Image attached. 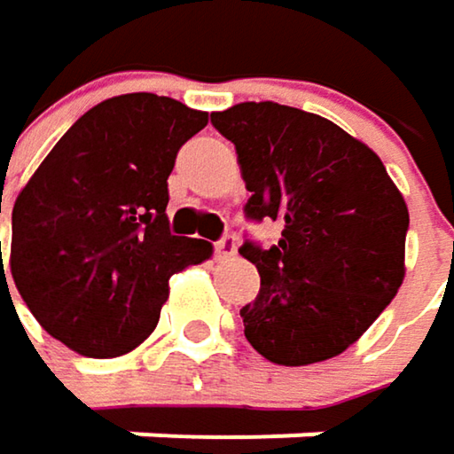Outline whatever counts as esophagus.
Returning <instances> with one entry per match:
<instances>
[{"label": "esophagus", "instance_id": "1", "mask_svg": "<svg viewBox=\"0 0 454 454\" xmlns=\"http://www.w3.org/2000/svg\"><path fill=\"white\" fill-rule=\"evenodd\" d=\"M214 251H216V259H219V262L232 259V256L238 254V238H235V235H224V238L214 246Z\"/></svg>", "mask_w": 454, "mask_h": 454}]
</instances>
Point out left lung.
I'll return each instance as SVG.
<instances>
[{
    "mask_svg": "<svg viewBox=\"0 0 454 454\" xmlns=\"http://www.w3.org/2000/svg\"><path fill=\"white\" fill-rule=\"evenodd\" d=\"M211 123L238 150L246 216L283 224L278 246H240L262 278L240 309L246 339L286 367L346 351L404 280L410 214L383 160L333 121L278 103H240Z\"/></svg>",
    "mask_w": 454,
    "mask_h": 454,
    "instance_id": "obj_1",
    "label": "left lung"
}]
</instances>
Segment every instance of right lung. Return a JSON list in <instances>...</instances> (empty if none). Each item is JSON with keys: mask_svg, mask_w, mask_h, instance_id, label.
I'll return each instance as SVG.
<instances>
[{"mask_svg": "<svg viewBox=\"0 0 454 454\" xmlns=\"http://www.w3.org/2000/svg\"><path fill=\"white\" fill-rule=\"evenodd\" d=\"M206 123L208 114L171 98H111L20 190L10 272L52 339L98 359L137 348L158 325L168 278L211 256V243L171 235L166 216L176 153Z\"/></svg>", "mask_w": 454, "mask_h": 454, "instance_id": "1", "label": "right lung"}]
</instances>
